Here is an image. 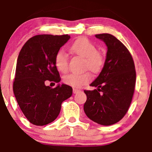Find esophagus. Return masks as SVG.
I'll use <instances>...</instances> for the list:
<instances>
[{
	"label": "esophagus",
	"mask_w": 152,
	"mask_h": 152,
	"mask_svg": "<svg viewBox=\"0 0 152 152\" xmlns=\"http://www.w3.org/2000/svg\"><path fill=\"white\" fill-rule=\"evenodd\" d=\"M80 91L77 89V88H73V92H74V94H77L78 92H79Z\"/></svg>",
	"instance_id": "obj_1"
}]
</instances>
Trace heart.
Segmentation results:
<instances>
[{"instance_id": "1", "label": "heart", "mask_w": 152, "mask_h": 152, "mask_svg": "<svg viewBox=\"0 0 152 152\" xmlns=\"http://www.w3.org/2000/svg\"><path fill=\"white\" fill-rule=\"evenodd\" d=\"M72 53L84 58V66L94 73L102 69L104 64V58L100 52L97 51L96 47L86 38H79L72 43L70 47ZM54 64L61 73L69 70V58L62 50L57 52L54 58ZM91 80V75L86 72L83 74H70L64 77V83L74 88H80Z\"/></svg>"}]
</instances>
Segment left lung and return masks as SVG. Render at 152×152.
<instances>
[{"instance_id":"8db88e82","label":"left lung","mask_w":152,"mask_h":152,"mask_svg":"<svg viewBox=\"0 0 152 152\" xmlns=\"http://www.w3.org/2000/svg\"><path fill=\"white\" fill-rule=\"evenodd\" d=\"M107 46L104 66L90 84L97 87L84 90L87 99L83 106L91 120L104 126L119 121L129 108L136 83L134 62L127 48L113 35L96 34Z\"/></svg>"}]
</instances>
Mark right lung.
<instances>
[{
    "instance_id": "obj_1",
    "label": "right lung",
    "mask_w": 152,
    "mask_h": 152,
    "mask_svg": "<svg viewBox=\"0 0 152 152\" xmlns=\"http://www.w3.org/2000/svg\"><path fill=\"white\" fill-rule=\"evenodd\" d=\"M69 38V35H37L28 40L19 53L13 93L24 116L36 126L53 121L62 102L72 95L70 86L58 84L51 88L45 84L46 80L60 82L54 58Z\"/></svg>"
}]
</instances>
